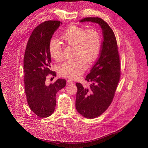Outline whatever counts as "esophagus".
<instances>
[{"instance_id": "34e87169", "label": "esophagus", "mask_w": 148, "mask_h": 148, "mask_svg": "<svg viewBox=\"0 0 148 148\" xmlns=\"http://www.w3.org/2000/svg\"><path fill=\"white\" fill-rule=\"evenodd\" d=\"M67 82L69 83V84H72V83H73V81L72 80H71V79H67Z\"/></svg>"}]
</instances>
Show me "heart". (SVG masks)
Segmentation results:
<instances>
[{
  "label": "heart",
  "mask_w": 148,
  "mask_h": 148,
  "mask_svg": "<svg viewBox=\"0 0 148 148\" xmlns=\"http://www.w3.org/2000/svg\"><path fill=\"white\" fill-rule=\"evenodd\" d=\"M62 42L74 47V58L62 63L58 67L59 74L66 78L77 79L86 71L87 61L94 62L98 58L101 49L99 33L95 29L86 30L84 27L71 25L61 34ZM51 57L57 61L62 60V49L60 41L52 39L49 44Z\"/></svg>",
  "instance_id": "obj_1"
}]
</instances>
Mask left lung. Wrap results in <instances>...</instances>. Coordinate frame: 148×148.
<instances>
[{
  "mask_svg": "<svg viewBox=\"0 0 148 148\" xmlns=\"http://www.w3.org/2000/svg\"><path fill=\"white\" fill-rule=\"evenodd\" d=\"M98 24L103 41L98 58L86 76L91 82L88 88L76 83L77 92L75 108L79 114L88 119L101 115L110 105L120 78V61L115 34L107 22L99 17H86L79 22Z\"/></svg>",
  "mask_w": 148,
  "mask_h": 148,
  "instance_id": "8db88e82",
  "label": "left lung"
}]
</instances>
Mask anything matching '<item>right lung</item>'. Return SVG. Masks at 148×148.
<instances>
[{"label":"right lung","mask_w":148,"mask_h":148,"mask_svg":"<svg viewBox=\"0 0 148 148\" xmlns=\"http://www.w3.org/2000/svg\"><path fill=\"white\" fill-rule=\"evenodd\" d=\"M62 24L56 20L41 23L32 32L27 42L23 60L25 88L31 110L41 118L50 116L55 110L57 92L66 86L64 79L47 85L46 77L56 73L50 70L51 38Z\"/></svg>","instance_id":"right-lung-1"}]
</instances>
